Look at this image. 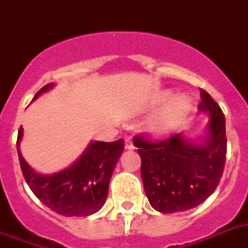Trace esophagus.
Returning <instances> with one entry per match:
<instances>
[{"mask_svg": "<svg viewBox=\"0 0 248 248\" xmlns=\"http://www.w3.org/2000/svg\"><path fill=\"white\" fill-rule=\"evenodd\" d=\"M134 143H132L131 139H126L124 140V149H128V151H131V149H134Z\"/></svg>", "mask_w": 248, "mask_h": 248, "instance_id": "34e87169", "label": "esophagus"}]
</instances>
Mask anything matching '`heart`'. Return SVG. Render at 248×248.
Masks as SVG:
<instances>
[{"label": "heart", "mask_w": 248, "mask_h": 248, "mask_svg": "<svg viewBox=\"0 0 248 248\" xmlns=\"http://www.w3.org/2000/svg\"><path fill=\"white\" fill-rule=\"evenodd\" d=\"M158 104H166L165 108L152 120L148 128L155 135H165L172 131L192 110L193 100L186 93L172 96L171 91L159 95Z\"/></svg>", "instance_id": "b5f03b06"}]
</instances>
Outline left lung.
Segmentation results:
<instances>
[{
  "label": "left lung",
  "mask_w": 248,
  "mask_h": 248,
  "mask_svg": "<svg viewBox=\"0 0 248 248\" xmlns=\"http://www.w3.org/2000/svg\"><path fill=\"white\" fill-rule=\"evenodd\" d=\"M198 109L210 118L203 139L193 141L183 132L159 141L135 138L144 190L152 207L162 214L197 207L215 192L223 175L225 117L204 90H201Z\"/></svg>",
  "instance_id": "obj_1"
}]
</instances>
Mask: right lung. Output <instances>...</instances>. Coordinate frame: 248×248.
Masks as SVG:
<instances>
[{"instance_id": "1", "label": "right lung", "mask_w": 248, "mask_h": 248, "mask_svg": "<svg viewBox=\"0 0 248 248\" xmlns=\"http://www.w3.org/2000/svg\"><path fill=\"white\" fill-rule=\"evenodd\" d=\"M54 87L48 83L33 100ZM23 127L17 134V155L24 179L38 200L56 214L64 216H89L97 212L108 196L109 181L124 152V140L112 143L91 141L82 155L59 172L42 175L28 165L20 153Z\"/></svg>"}]
</instances>
